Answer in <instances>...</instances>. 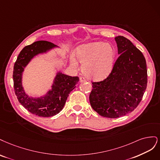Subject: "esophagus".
Wrapping results in <instances>:
<instances>
[{"instance_id":"34e87169","label":"esophagus","mask_w":160,"mask_h":160,"mask_svg":"<svg viewBox=\"0 0 160 160\" xmlns=\"http://www.w3.org/2000/svg\"><path fill=\"white\" fill-rule=\"evenodd\" d=\"M86 81V78L84 77H80V82H84Z\"/></svg>"}]
</instances>
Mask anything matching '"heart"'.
Returning a JSON list of instances; mask_svg holds the SVG:
<instances>
[{"instance_id":"1","label":"heart","mask_w":160,"mask_h":160,"mask_svg":"<svg viewBox=\"0 0 160 160\" xmlns=\"http://www.w3.org/2000/svg\"><path fill=\"white\" fill-rule=\"evenodd\" d=\"M76 60L82 64V72L94 80L104 79L110 73L114 62L115 51L111 46L102 42L82 45L75 50ZM71 65L74 68L78 64L72 58Z\"/></svg>"}]
</instances>
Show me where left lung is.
Instances as JSON below:
<instances>
[{
    "label": "left lung",
    "mask_w": 160,
    "mask_h": 160,
    "mask_svg": "<svg viewBox=\"0 0 160 160\" xmlns=\"http://www.w3.org/2000/svg\"><path fill=\"white\" fill-rule=\"evenodd\" d=\"M120 54L110 74L92 82L89 100L99 115L110 118L125 116L134 110L142 100L148 83L145 57L130 40L115 38Z\"/></svg>",
    "instance_id": "obj_1"
}]
</instances>
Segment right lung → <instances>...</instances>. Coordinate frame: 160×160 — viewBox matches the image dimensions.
I'll return each instance as SVG.
<instances>
[{
    "label": "right lung",
    "mask_w": 160,
    "mask_h": 160,
    "mask_svg": "<svg viewBox=\"0 0 160 160\" xmlns=\"http://www.w3.org/2000/svg\"><path fill=\"white\" fill-rule=\"evenodd\" d=\"M56 45L45 40H39L28 45L20 51L13 70L14 92L19 102L32 114L41 117L54 116L63 109L68 97L79 81L78 76L72 77L58 72L54 79L52 90L45 96L33 98L25 94L22 86V74L24 67L34 56L46 52Z\"/></svg>",
    "instance_id": "add662e5"
}]
</instances>
